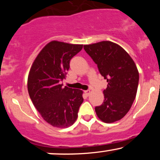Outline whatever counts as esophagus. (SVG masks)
I'll return each instance as SVG.
<instances>
[{
	"label": "esophagus",
	"instance_id": "1",
	"mask_svg": "<svg viewBox=\"0 0 160 160\" xmlns=\"http://www.w3.org/2000/svg\"><path fill=\"white\" fill-rule=\"evenodd\" d=\"M84 92H85V94H86V95H89V94H90L91 91L89 90V89H88V90H86V91H84Z\"/></svg>",
	"mask_w": 160,
	"mask_h": 160
}]
</instances>
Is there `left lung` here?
<instances>
[{
  "mask_svg": "<svg viewBox=\"0 0 160 160\" xmlns=\"http://www.w3.org/2000/svg\"><path fill=\"white\" fill-rule=\"evenodd\" d=\"M83 48L108 82L103 103L95 108L97 116L107 123L121 120L136 96L139 74L135 62L125 49L111 41L84 45Z\"/></svg>",
  "mask_w": 160,
  "mask_h": 160,
  "instance_id": "1",
  "label": "left lung"
}]
</instances>
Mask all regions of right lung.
<instances>
[{
  "mask_svg": "<svg viewBox=\"0 0 160 160\" xmlns=\"http://www.w3.org/2000/svg\"><path fill=\"white\" fill-rule=\"evenodd\" d=\"M82 45L49 42L33 62L28 78V90L34 107L46 122L57 128L74 123L83 102L82 91L62 81L70 68V61Z\"/></svg>",
  "mask_w": 160,
  "mask_h": 160,
  "instance_id": "add662e5",
  "label": "right lung"
}]
</instances>
